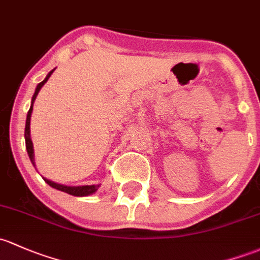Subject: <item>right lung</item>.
<instances>
[{
	"instance_id": "add662e5",
	"label": "right lung",
	"mask_w": 260,
	"mask_h": 260,
	"mask_svg": "<svg viewBox=\"0 0 260 260\" xmlns=\"http://www.w3.org/2000/svg\"><path fill=\"white\" fill-rule=\"evenodd\" d=\"M53 71L54 70H52L51 72L46 76L45 80L41 82V83L37 84L36 91H35L34 97H32V101H31V107H29V111H28V113H27V118H26V127H24V141H26V149H27V153H28V157H29V159H31L32 165H34L35 167H36V163H35V149H34V143H32V139H31V128H29L31 127V116H32V111H34L35 100H36L38 92H40V89L42 88L43 84L48 81V78L51 77V75L53 73ZM42 178L45 179V182L47 183L48 185H51V187L54 188V189H58V190H61V192L68 193V194L76 196V197L91 196V194H93V193L97 192L98 188L101 187V184L73 185L72 187V185L59 184V183H56V182H53V180L45 178V177H42Z\"/></svg>"
}]
</instances>
